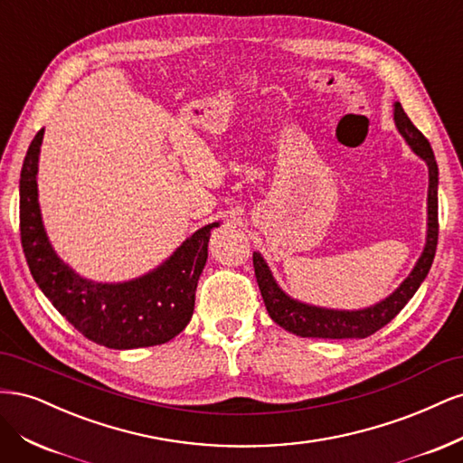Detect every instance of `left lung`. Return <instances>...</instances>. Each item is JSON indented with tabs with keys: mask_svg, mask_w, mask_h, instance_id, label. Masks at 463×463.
<instances>
[{
	"mask_svg": "<svg viewBox=\"0 0 463 463\" xmlns=\"http://www.w3.org/2000/svg\"><path fill=\"white\" fill-rule=\"evenodd\" d=\"M394 119L398 131L402 133L405 141H408L411 150L417 156H421L429 165V230L423 255L417 260L411 274L403 279V284L384 301L363 311H332L320 309V307L313 305H305L288 298L274 282L264 259L259 253H253L255 276L260 296L266 305V311H269L276 325L286 328L291 334L301 335V338H367V335L386 326L388 322L408 305V301L415 296V291L421 286L425 276L430 270V264L434 253H437L439 243V165L437 160H434V154L427 137L411 123L400 102H396L394 106Z\"/></svg>",
	"mask_w": 463,
	"mask_h": 463,
	"instance_id": "left-lung-1",
	"label": "left lung"
}]
</instances>
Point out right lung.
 Instances as JSON below:
<instances>
[{
  "label": "right lung",
  "mask_w": 463,
  "mask_h": 463,
  "mask_svg": "<svg viewBox=\"0 0 463 463\" xmlns=\"http://www.w3.org/2000/svg\"><path fill=\"white\" fill-rule=\"evenodd\" d=\"M44 129L26 150L19 181V228L26 264L38 288L94 344L133 349L170 342L193 317L194 289L208 257L210 230L194 232L156 270L123 284H96L58 259L42 226L36 172Z\"/></svg>",
  "instance_id": "right-lung-1"
}]
</instances>
